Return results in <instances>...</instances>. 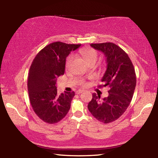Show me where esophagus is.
Masks as SVG:
<instances>
[{"label":"esophagus","mask_w":158,"mask_h":158,"mask_svg":"<svg viewBox=\"0 0 158 158\" xmlns=\"http://www.w3.org/2000/svg\"><path fill=\"white\" fill-rule=\"evenodd\" d=\"M83 92V90H81V89H79V90H77L76 91V94H81Z\"/></svg>","instance_id":"esophagus-1"}]
</instances>
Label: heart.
Wrapping results in <instances>:
<instances>
[{"mask_svg":"<svg viewBox=\"0 0 158 158\" xmlns=\"http://www.w3.org/2000/svg\"><path fill=\"white\" fill-rule=\"evenodd\" d=\"M81 55L84 60H85V62H87L88 64L90 63H93V62H96L97 59H98V53L96 51L95 49H94L92 48H84V49H81L79 51ZM73 60V56H69V58H67L66 64H65V66L66 69H69V66L70 65V63H71ZM79 84L80 85H81L83 87L86 86L87 83L84 81V80L81 79L79 80Z\"/></svg>","mask_w":158,"mask_h":158,"instance_id":"b5f03b06","label":"heart"}]
</instances>
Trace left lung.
<instances>
[{
  "instance_id": "1",
  "label": "left lung",
  "mask_w": 158,
  "mask_h": 158,
  "mask_svg": "<svg viewBox=\"0 0 158 158\" xmlns=\"http://www.w3.org/2000/svg\"><path fill=\"white\" fill-rule=\"evenodd\" d=\"M93 48L102 52L106 57V70L102 77V85L110 89L107 97L94 93L88 103L89 112L99 122H113L122 116L130 105L136 84V73L129 56L119 46L113 43H92Z\"/></svg>"
}]
</instances>
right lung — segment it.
Returning a JSON list of instances; mask_svg holds the SVG:
<instances>
[{
    "instance_id": "right-lung-1",
    "label": "right lung",
    "mask_w": 158,
    "mask_h": 158,
    "mask_svg": "<svg viewBox=\"0 0 158 158\" xmlns=\"http://www.w3.org/2000/svg\"><path fill=\"white\" fill-rule=\"evenodd\" d=\"M81 44L54 42L45 46L33 60L28 77V91L32 109L43 122L56 123L62 120L70 108L75 92L59 94L56 79L64 75L66 58Z\"/></svg>"
}]
</instances>
